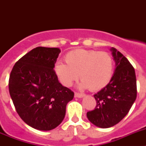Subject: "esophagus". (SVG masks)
<instances>
[{
  "instance_id": "esophagus-1",
  "label": "esophagus",
  "mask_w": 146,
  "mask_h": 146,
  "mask_svg": "<svg viewBox=\"0 0 146 146\" xmlns=\"http://www.w3.org/2000/svg\"><path fill=\"white\" fill-rule=\"evenodd\" d=\"M85 96H86L85 94H80V93H75V94H74V96L77 98H82V97H84Z\"/></svg>"
}]
</instances>
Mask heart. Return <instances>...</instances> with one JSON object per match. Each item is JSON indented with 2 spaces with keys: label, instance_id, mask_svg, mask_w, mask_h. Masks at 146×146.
<instances>
[{
  "label": "heart",
  "instance_id": "b5f03b06",
  "mask_svg": "<svg viewBox=\"0 0 146 146\" xmlns=\"http://www.w3.org/2000/svg\"><path fill=\"white\" fill-rule=\"evenodd\" d=\"M66 64L55 65V72L62 84L69 87L79 77L81 89L97 91L106 87L113 74V60L108 52L78 49L66 55Z\"/></svg>",
  "mask_w": 146,
  "mask_h": 146
}]
</instances>
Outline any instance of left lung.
<instances>
[{"mask_svg":"<svg viewBox=\"0 0 146 146\" xmlns=\"http://www.w3.org/2000/svg\"><path fill=\"white\" fill-rule=\"evenodd\" d=\"M110 51L115 62L114 74L109 84L94 94L96 108L87 113L90 122L100 128H109L119 123L129 113L137 97L134 67L116 49L111 47Z\"/></svg>","mask_w":146,"mask_h":146,"instance_id":"8db88e82","label":"left lung"}]
</instances>
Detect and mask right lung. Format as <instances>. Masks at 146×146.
Returning a JSON list of instances; mask_svg holds the SVG:
<instances>
[{"label": "right lung", "instance_id": "add662e5", "mask_svg": "<svg viewBox=\"0 0 146 146\" xmlns=\"http://www.w3.org/2000/svg\"><path fill=\"white\" fill-rule=\"evenodd\" d=\"M60 52L38 47L25 54L11 70L9 89L18 115L28 126L50 131L61 123L74 92L62 86L53 70Z\"/></svg>", "mask_w": 146, "mask_h": 146}]
</instances>
